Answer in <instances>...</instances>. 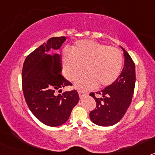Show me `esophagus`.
Wrapping results in <instances>:
<instances>
[{
	"mask_svg": "<svg viewBox=\"0 0 155 155\" xmlns=\"http://www.w3.org/2000/svg\"><path fill=\"white\" fill-rule=\"evenodd\" d=\"M78 94H79V96H80L81 98H82L86 94V93H84V91H78Z\"/></svg>",
	"mask_w": 155,
	"mask_h": 155,
	"instance_id": "1",
	"label": "esophagus"
}]
</instances>
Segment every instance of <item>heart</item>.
<instances>
[{
  "label": "heart",
  "mask_w": 155,
  "mask_h": 155,
  "mask_svg": "<svg viewBox=\"0 0 155 155\" xmlns=\"http://www.w3.org/2000/svg\"><path fill=\"white\" fill-rule=\"evenodd\" d=\"M71 53H63L64 73L67 78L74 81L84 72L87 74L75 83L78 89L86 91L113 84L120 75L124 58L121 51L107 45L90 40L77 42Z\"/></svg>",
  "instance_id": "1"
}]
</instances>
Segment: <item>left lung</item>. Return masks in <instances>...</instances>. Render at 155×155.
Returning <instances> with one entry per match:
<instances>
[{
  "mask_svg": "<svg viewBox=\"0 0 155 155\" xmlns=\"http://www.w3.org/2000/svg\"><path fill=\"white\" fill-rule=\"evenodd\" d=\"M120 47L124 52V67L118 79L110 86L96 92L101 98H96L94 92L90 94L96 102V107L90 113V119L101 127L117 124L124 117L132 101L136 81L135 64L129 53Z\"/></svg>",
  "mask_w": 155,
  "mask_h": 155,
  "instance_id": "obj_1",
  "label": "left lung"
}]
</instances>
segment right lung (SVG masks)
<instances>
[{"label": "right lung", "instance_id": "right-lung-1", "mask_svg": "<svg viewBox=\"0 0 155 155\" xmlns=\"http://www.w3.org/2000/svg\"><path fill=\"white\" fill-rule=\"evenodd\" d=\"M66 37H53L26 57L23 64L21 81L24 97L32 114L42 124L58 127L65 124L79 102L76 90L56 94L71 83L61 74L62 62L59 50Z\"/></svg>", "mask_w": 155, "mask_h": 155}]
</instances>
